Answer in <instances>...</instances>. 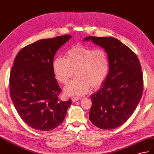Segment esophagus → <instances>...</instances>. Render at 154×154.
Here are the masks:
<instances>
[{
  "mask_svg": "<svg viewBox=\"0 0 154 154\" xmlns=\"http://www.w3.org/2000/svg\"><path fill=\"white\" fill-rule=\"evenodd\" d=\"M79 99H80L79 97H73V98H71V100H72V102H76L77 100H79Z\"/></svg>",
  "mask_w": 154,
  "mask_h": 154,
  "instance_id": "34e87169",
  "label": "esophagus"
}]
</instances>
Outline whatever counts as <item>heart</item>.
Returning <instances> with one entry per match:
<instances>
[{
	"mask_svg": "<svg viewBox=\"0 0 154 154\" xmlns=\"http://www.w3.org/2000/svg\"><path fill=\"white\" fill-rule=\"evenodd\" d=\"M54 73L61 83L66 84L75 75L76 78L65 87L66 93L81 96L88 92L91 87L98 88L108 77L109 60L102 48L76 45L67 50L66 58L58 56L52 63Z\"/></svg>",
	"mask_w": 154,
	"mask_h": 154,
	"instance_id": "heart-1",
	"label": "heart"
}]
</instances>
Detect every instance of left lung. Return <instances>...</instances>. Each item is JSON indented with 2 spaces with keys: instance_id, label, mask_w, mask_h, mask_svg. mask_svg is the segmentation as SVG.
<instances>
[{
  "instance_id": "obj_1",
  "label": "left lung",
  "mask_w": 154,
  "mask_h": 154,
  "mask_svg": "<svg viewBox=\"0 0 154 154\" xmlns=\"http://www.w3.org/2000/svg\"><path fill=\"white\" fill-rule=\"evenodd\" d=\"M105 50L109 71L102 88L92 94L89 119L101 129L122 125L133 115L143 92V75L137 56L125 45L113 37L89 36Z\"/></svg>"
}]
</instances>
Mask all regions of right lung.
<instances>
[{
	"mask_svg": "<svg viewBox=\"0 0 154 154\" xmlns=\"http://www.w3.org/2000/svg\"><path fill=\"white\" fill-rule=\"evenodd\" d=\"M69 35L41 39L17 54L10 75V97L27 125L38 131L53 130L63 122L71 100L58 98L62 91L52 68L57 51Z\"/></svg>",
	"mask_w": 154,
	"mask_h": 154,
	"instance_id": "add662e5",
	"label": "right lung"
}]
</instances>
